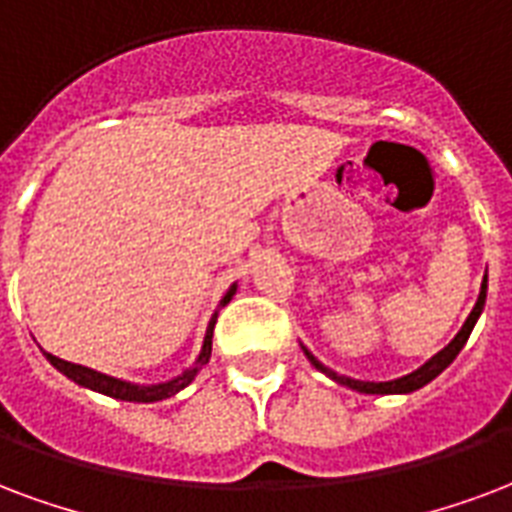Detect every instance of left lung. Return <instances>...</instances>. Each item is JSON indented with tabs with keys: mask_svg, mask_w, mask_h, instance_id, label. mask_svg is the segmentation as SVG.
Listing matches in <instances>:
<instances>
[{
	"mask_svg": "<svg viewBox=\"0 0 512 512\" xmlns=\"http://www.w3.org/2000/svg\"><path fill=\"white\" fill-rule=\"evenodd\" d=\"M486 288H489V278H483V283H480L478 302H475L472 313L467 315V321H464V326H461L459 334L453 337L451 343L445 345L440 353H434L432 359L426 361V364H421L418 370H413L410 375H402V378H397V380H386V383H372V380H353V378H348V375H337L334 370L324 367L321 361L315 359L313 353L307 351L305 345H302V351H305V356L310 359V364H313L315 370H321L326 378H332L334 383H340V386L353 388V391H359V394H410V391H418V388L426 386L429 380L437 378V375H440V372H443L445 367H448V364L456 359V356H459V351L464 348V343H467V337H470V332L475 329V324H478L480 313H483V305H486Z\"/></svg>",
	"mask_w": 512,
	"mask_h": 512,
	"instance_id": "left-lung-1",
	"label": "left lung"
}]
</instances>
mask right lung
Listing matches in <instances>:
<instances>
[{
	"mask_svg": "<svg viewBox=\"0 0 512 512\" xmlns=\"http://www.w3.org/2000/svg\"><path fill=\"white\" fill-rule=\"evenodd\" d=\"M234 291H237V283L229 286V291L221 299V307L234 297ZM215 318L218 313H213L210 318V324H207L205 332V343H202V351H199L197 361H194V367H188L178 375V378L164 380V383H151V386H142V383H129V380L113 378V375H105V372H96L91 367H83V364H72V361H64L59 356H53V353H45V359L51 361L53 367L61 372V375H67L69 380H75L78 386L91 388L96 394H105V397L121 399V402H161V399L175 397L178 391L191 383V380L197 378L199 370L205 367L207 361H210V353H213V329H215Z\"/></svg>",
	"mask_w": 512,
	"mask_h": 512,
	"instance_id": "1",
	"label": "right lung"
}]
</instances>
